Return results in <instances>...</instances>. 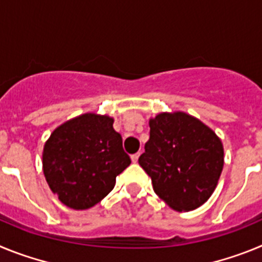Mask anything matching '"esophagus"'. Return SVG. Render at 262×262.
<instances>
[{
    "label": "esophagus",
    "mask_w": 262,
    "mask_h": 262,
    "mask_svg": "<svg viewBox=\"0 0 262 262\" xmlns=\"http://www.w3.org/2000/svg\"><path fill=\"white\" fill-rule=\"evenodd\" d=\"M139 156H140V152H138V154H134L133 156H131V160H133V163H138Z\"/></svg>",
    "instance_id": "1"
}]
</instances>
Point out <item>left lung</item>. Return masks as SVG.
<instances>
[{
    "label": "left lung",
    "mask_w": 262,
    "mask_h": 262,
    "mask_svg": "<svg viewBox=\"0 0 262 262\" xmlns=\"http://www.w3.org/2000/svg\"><path fill=\"white\" fill-rule=\"evenodd\" d=\"M149 140L139 164L155 193L177 211L200 207L214 193L223 169V145L211 128L185 113L149 120Z\"/></svg>",
    "instance_id": "obj_1"
}]
</instances>
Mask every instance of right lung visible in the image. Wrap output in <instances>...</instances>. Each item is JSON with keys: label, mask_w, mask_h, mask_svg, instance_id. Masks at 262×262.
Wrapping results in <instances>:
<instances>
[{"label": "right lung", "mask_w": 262, "mask_h": 262, "mask_svg": "<svg viewBox=\"0 0 262 262\" xmlns=\"http://www.w3.org/2000/svg\"><path fill=\"white\" fill-rule=\"evenodd\" d=\"M113 122L106 115H80L57 127L45 144L46 180L71 209L86 210L101 202L131 164Z\"/></svg>", "instance_id": "1"}]
</instances>
